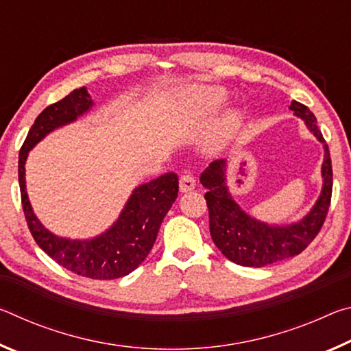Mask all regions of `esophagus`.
Listing matches in <instances>:
<instances>
[{"instance_id":"1","label":"esophagus","mask_w":351,"mask_h":351,"mask_svg":"<svg viewBox=\"0 0 351 351\" xmlns=\"http://www.w3.org/2000/svg\"><path fill=\"white\" fill-rule=\"evenodd\" d=\"M197 187V181H195V178L190 175V173H184L180 176V190L182 193L190 192V190H193Z\"/></svg>"}]
</instances>
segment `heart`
Wrapping results in <instances>:
<instances>
[{"instance_id":"b5f03b06","label":"heart","mask_w":351,"mask_h":351,"mask_svg":"<svg viewBox=\"0 0 351 351\" xmlns=\"http://www.w3.org/2000/svg\"><path fill=\"white\" fill-rule=\"evenodd\" d=\"M226 91L219 86H198L193 88L184 97L186 108L199 117H207L215 112L224 104ZM240 114L237 111H228L219 121V130L223 136H230L239 127Z\"/></svg>"}]
</instances>
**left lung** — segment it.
Segmentation results:
<instances>
[{"mask_svg":"<svg viewBox=\"0 0 351 351\" xmlns=\"http://www.w3.org/2000/svg\"><path fill=\"white\" fill-rule=\"evenodd\" d=\"M289 110L305 122L306 128L324 147L322 190L306 215L289 224H269L249 215L234 199L228 186V159L210 162L199 181L207 189L204 195L209 207V228L212 240L226 258L240 266L263 268L285 258L299 255L319 234L328 213L332 170L328 145L313 112L305 105L293 100Z\"/></svg>","mask_w":351,"mask_h":351,"instance_id":"8db88e82","label":"left lung"}]
</instances>
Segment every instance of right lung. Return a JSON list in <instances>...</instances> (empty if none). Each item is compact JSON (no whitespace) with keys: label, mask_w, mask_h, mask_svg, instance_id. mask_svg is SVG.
Segmentation results:
<instances>
[{"label":"right lung","mask_w":351,"mask_h":351,"mask_svg":"<svg viewBox=\"0 0 351 351\" xmlns=\"http://www.w3.org/2000/svg\"><path fill=\"white\" fill-rule=\"evenodd\" d=\"M94 106L85 86L40 112L27 133L19 158V181L23 210L37 245L63 268L96 280L128 276L145 260L156 241L164 217L178 197V175L170 171L136 187L114 223L93 239H66L52 234L35 215L26 190L29 152L57 128L75 122Z\"/></svg>","instance_id":"right-lung-1"}]
</instances>
